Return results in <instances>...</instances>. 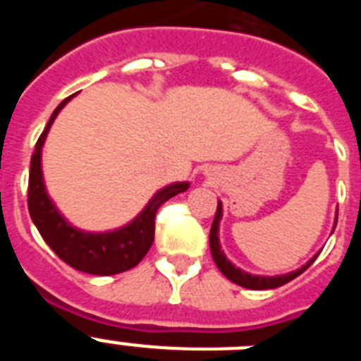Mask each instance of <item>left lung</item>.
I'll return each mask as SVG.
<instances>
[{"label": "left lung", "instance_id": "left-lung-1", "mask_svg": "<svg viewBox=\"0 0 361 361\" xmlns=\"http://www.w3.org/2000/svg\"><path fill=\"white\" fill-rule=\"evenodd\" d=\"M220 219H222V204L219 200V206H216V213L215 219H213V226L212 231H209V250H212V257L215 260L216 267L220 269V273L226 276L228 280H231L233 283H237V286H242L245 289H275L283 286V283L291 282L293 279H296L298 275H302L312 262H314V258L312 257L305 266H302L300 269L291 271V273H286V275H279V276H260V275H251V273H245L242 271L240 267H235L231 262H229L228 258H226L224 251L220 250V242H219V224ZM338 220V215H336Z\"/></svg>", "mask_w": 361, "mask_h": 361}]
</instances>
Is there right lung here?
<instances>
[{"label":"right lung","mask_w":361,"mask_h":361,"mask_svg":"<svg viewBox=\"0 0 361 361\" xmlns=\"http://www.w3.org/2000/svg\"><path fill=\"white\" fill-rule=\"evenodd\" d=\"M72 97L73 95L66 97L54 110L47 128L43 130L36 142V152L32 155L30 175H28V212L43 240L52 247L54 253L61 258L63 262L72 266L73 269L90 273V275H117V273L135 267L145 258L155 237L157 209L168 199L186 191L190 184L173 183L159 190L146 204V208L130 224L119 229L106 233H88L73 228L50 200L43 183V170H41V149H43L47 133L57 114Z\"/></svg>","instance_id":"1"}]
</instances>
